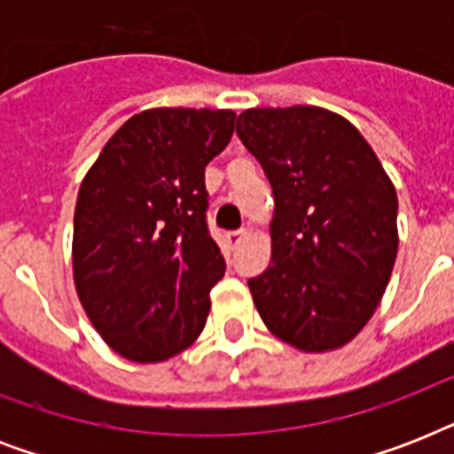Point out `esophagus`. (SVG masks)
<instances>
[{"label": "esophagus", "instance_id": "esophagus-1", "mask_svg": "<svg viewBox=\"0 0 454 454\" xmlns=\"http://www.w3.org/2000/svg\"><path fill=\"white\" fill-rule=\"evenodd\" d=\"M245 238H247V228H240V231H231V233H228V245H231V247H238V245H240Z\"/></svg>", "mask_w": 454, "mask_h": 454}]
</instances>
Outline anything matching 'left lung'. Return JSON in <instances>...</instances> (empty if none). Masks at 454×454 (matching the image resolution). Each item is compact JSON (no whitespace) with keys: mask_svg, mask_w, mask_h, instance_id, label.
<instances>
[{"mask_svg":"<svg viewBox=\"0 0 454 454\" xmlns=\"http://www.w3.org/2000/svg\"><path fill=\"white\" fill-rule=\"evenodd\" d=\"M238 137L273 188L270 263L247 280L285 344H348L380 306L398 254V198L363 134L316 106L249 108Z\"/></svg>","mask_w":454,"mask_h":454,"instance_id":"left-lung-1","label":"left lung"}]
</instances>
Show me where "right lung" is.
Returning a JSON list of instances; mask_svg holds the SVG:
<instances>
[{
	"label": "right lung",
	"mask_w": 454,
	"mask_h": 454,
	"mask_svg": "<svg viewBox=\"0 0 454 454\" xmlns=\"http://www.w3.org/2000/svg\"><path fill=\"white\" fill-rule=\"evenodd\" d=\"M233 127V110H144L113 134L82 181L74 287L122 358L167 360L205 327L209 290L226 273L207 228L205 167Z\"/></svg>",
	"instance_id": "obj_1"
}]
</instances>
